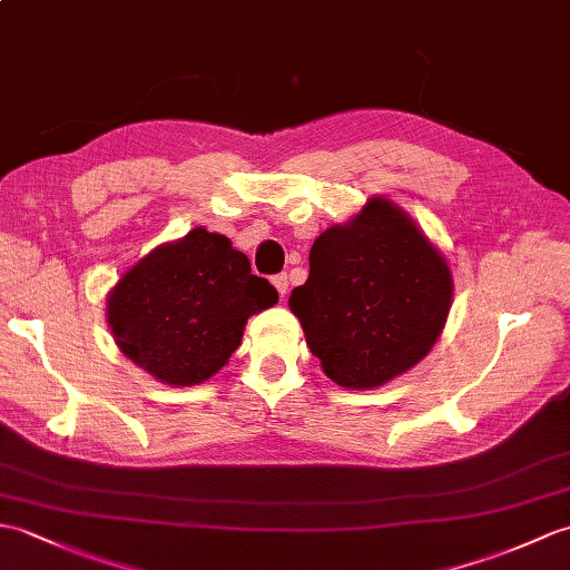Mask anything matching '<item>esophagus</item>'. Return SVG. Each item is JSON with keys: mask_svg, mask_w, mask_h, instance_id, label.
<instances>
[{"mask_svg": "<svg viewBox=\"0 0 570 570\" xmlns=\"http://www.w3.org/2000/svg\"><path fill=\"white\" fill-rule=\"evenodd\" d=\"M272 284H274V288L279 291L282 298H284L286 291H288V276L286 274H276V276H272Z\"/></svg>", "mask_w": 570, "mask_h": 570, "instance_id": "obj_1", "label": "esophagus"}]
</instances>
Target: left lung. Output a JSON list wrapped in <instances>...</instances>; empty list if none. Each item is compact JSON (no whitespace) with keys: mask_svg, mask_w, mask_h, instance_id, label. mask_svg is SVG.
<instances>
[{"mask_svg":"<svg viewBox=\"0 0 570 570\" xmlns=\"http://www.w3.org/2000/svg\"><path fill=\"white\" fill-rule=\"evenodd\" d=\"M308 282L291 291L327 379L379 389L425 360L446 325L454 279L425 230L386 196L315 237Z\"/></svg>","mask_w":570,"mask_h":570,"instance_id":"obj_1","label":"left lung"}]
</instances>
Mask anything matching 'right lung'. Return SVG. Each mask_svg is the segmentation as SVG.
<instances>
[{
  "mask_svg": "<svg viewBox=\"0 0 570 570\" xmlns=\"http://www.w3.org/2000/svg\"><path fill=\"white\" fill-rule=\"evenodd\" d=\"M276 301V288L228 237L194 228L118 276L106 294V323L142 372L167 386H196L228 364L247 317Z\"/></svg>",
  "mask_w": 570,
  "mask_h": 570,
  "instance_id": "add662e5",
  "label": "right lung"
}]
</instances>
